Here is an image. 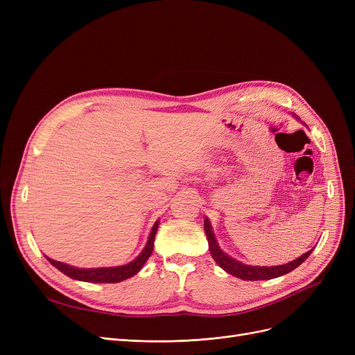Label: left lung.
I'll return each mask as SVG.
<instances>
[{
  "instance_id": "left-lung-1",
  "label": "left lung",
  "mask_w": 355,
  "mask_h": 355,
  "mask_svg": "<svg viewBox=\"0 0 355 355\" xmlns=\"http://www.w3.org/2000/svg\"><path fill=\"white\" fill-rule=\"evenodd\" d=\"M295 118H297L293 114ZM204 232L207 235V241H209V250L210 254L223 271H227L228 274L241 278V280L245 282H257V280H271V278L282 277L284 274H288L290 271H293L295 268H297L300 263H302L305 259H308V256L313 253L314 249L308 250L302 256H299L297 259L284 263V265H277V266H252V265H245L237 259H234L230 254L225 253L220 245L218 244L216 237L213 234L211 223L209 218H204Z\"/></svg>"
}]
</instances>
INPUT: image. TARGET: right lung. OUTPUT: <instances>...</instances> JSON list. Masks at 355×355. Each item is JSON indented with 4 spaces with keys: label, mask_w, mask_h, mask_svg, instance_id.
Instances as JSON below:
<instances>
[{
    "label": "right lung",
    "mask_w": 355,
    "mask_h": 355,
    "mask_svg": "<svg viewBox=\"0 0 355 355\" xmlns=\"http://www.w3.org/2000/svg\"><path fill=\"white\" fill-rule=\"evenodd\" d=\"M158 225H159V220H155L154 227L151 228V232H149V237L144 247V250L139 253L132 262H128L125 265L103 266V268H77V266H71L68 263L53 261L47 256L46 257L53 266H56L60 272L68 275L69 278H73V280L87 282V283H120L123 280H127V278L136 275L142 270V266L148 261V257L153 253Z\"/></svg>",
    "instance_id": "add662e5"
}]
</instances>
